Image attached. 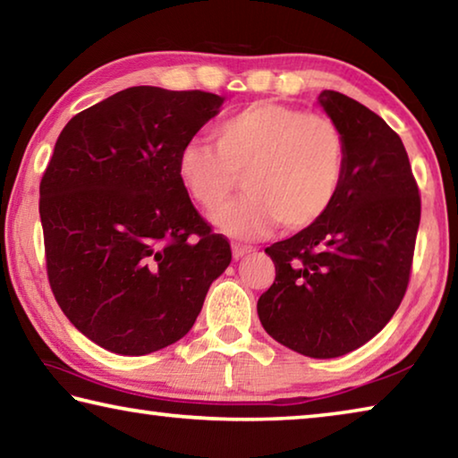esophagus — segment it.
I'll return each instance as SVG.
<instances>
[{"label":"esophagus","instance_id":"obj_1","mask_svg":"<svg viewBox=\"0 0 458 458\" xmlns=\"http://www.w3.org/2000/svg\"><path fill=\"white\" fill-rule=\"evenodd\" d=\"M254 252V246H246V244H232V254H234V259H242L246 254Z\"/></svg>","mask_w":458,"mask_h":458}]
</instances>
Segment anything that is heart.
Here are the masks:
<instances>
[{
    "instance_id": "b5f03b06",
    "label": "heart",
    "mask_w": 458,
    "mask_h": 458,
    "mask_svg": "<svg viewBox=\"0 0 458 458\" xmlns=\"http://www.w3.org/2000/svg\"><path fill=\"white\" fill-rule=\"evenodd\" d=\"M212 139L182 147L177 177L199 208L216 210L242 175L246 193L212 214L232 238H257L276 224L286 232L313 226L344 183L347 143L325 114L257 100L220 121Z\"/></svg>"
}]
</instances>
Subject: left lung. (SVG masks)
I'll return each instance as SVG.
<instances>
[{
    "label": "left lung",
    "mask_w": 458,
    "mask_h": 458,
    "mask_svg": "<svg viewBox=\"0 0 458 458\" xmlns=\"http://www.w3.org/2000/svg\"><path fill=\"white\" fill-rule=\"evenodd\" d=\"M319 103L347 143V169L323 218L267 248L276 276L259 299L265 331L289 350L339 358L386 327L412 270L420 193L404 143L358 100Z\"/></svg>",
    "instance_id": "obj_1"
}]
</instances>
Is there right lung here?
Returning a JSON list of instances; mask_svg holds the SVG:
<instances>
[{"label":"right lung","instance_id":"obj_1","mask_svg":"<svg viewBox=\"0 0 458 458\" xmlns=\"http://www.w3.org/2000/svg\"><path fill=\"white\" fill-rule=\"evenodd\" d=\"M204 90L131 87L66 123L40 182L46 270L97 345L145 355L196 323L232 260L177 177V153L216 117Z\"/></svg>","mask_w":458,"mask_h":458}]
</instances>
